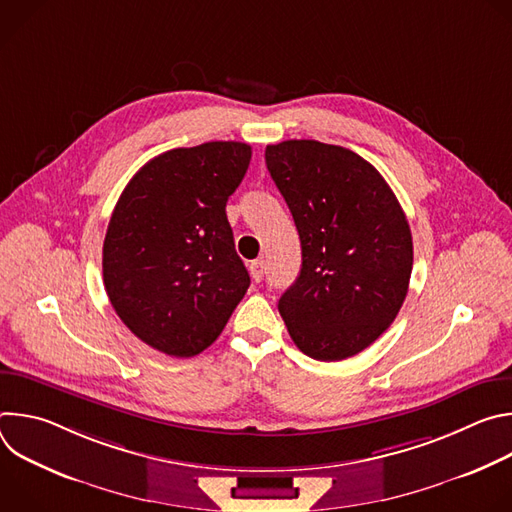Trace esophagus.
Returning a JSON list of instances; mask_svg holds the SVG:
<instances>
[{"label": "esophagus", "mask_w": 512, "mask_h": 512, "mask_svg": "<svg viewBox=\"0 0 512 512\" xmlns=\"http://www.w3.org/2000/svg\"><path fill=\"white\" fill-rule=\"evenodd\" d=\"M249 271H251L253 281H261V279H263V273H265V263H263L261 259H257V261H253V263L249 265Z\"/></svg>", "instance_id": "obj_1"}]
</instances>
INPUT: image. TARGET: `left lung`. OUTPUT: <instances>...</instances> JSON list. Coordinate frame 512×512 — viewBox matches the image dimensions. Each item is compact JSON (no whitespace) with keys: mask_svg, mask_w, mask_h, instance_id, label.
<instances>
[{"mask_svg":"<svg viewBox=\"0 0 512 512\" xmlns=\"http://www.w3.org/2000/svg\"><path fill=\"white\" fill-rule=\"evenodd\" d=\"M302 243V269L279 300L296 346L324 362L371 346L397 318L409 287L413 241L405 212L358 154L316 139L265 150Z\"/></svg>","mask_w":512,"mask_h":512,"instance_id":"obj_1","label":"left lung"}]
</instances>
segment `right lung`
Wrapping results in <instances>:
<instances>
[{
	"label": "right lung",
	"instance_id": "1",
	"mask_svg": "<svg viewBox=\"0 0 512 512\" xmlns=\"http://www.w3.org/2000/svg\"><path fill=\"white\" fill-rule=\"evenodd\" d=\"M251 145L208 141L145 164L119 196L103 243V281L121 322L152 348H208L249 289L227 200Z\"/></svg>",
	"mask_w": 512,
	"mask_h": 512
}]
</instances>
